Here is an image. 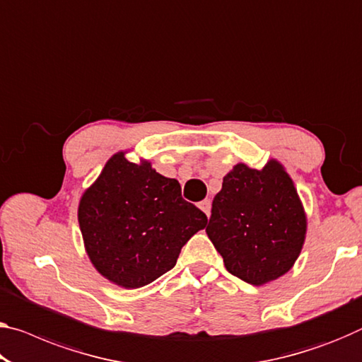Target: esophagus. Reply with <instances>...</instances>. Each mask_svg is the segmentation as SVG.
<instances>
[{
    "label": "esophagus",
    "mask_w": 362,
    "mask_h": 362,
    "mask_svg": "<svg viewBox=\"0 0 362 362\" xmlns=\"http://www.w3.org/2000/svg\"><path fill=\"white\" fill-rule=\"evenodd\" d=\"M199 209L202 210L205 215H209V212H210V200L205 199V200H202V202H199Z\"/></svg>",
    "instance_id": "34e87169"
}]
</instances>
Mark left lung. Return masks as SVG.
<instances>
[{
  "label": "left lung",
  "instance_id": "1",
  "mask_svg": "<svg viewBox=\"0 0 362 362\" xmlns=\"http://www.w3.org/2000/svg\"><path fill=\"white\" fill-rule=\"evenodd\" d=\"M226 270L251 285L291 269L305 238V215L291 177L272 160L262 170L238 163L223 177L205 228Z\"/></svg>",
  "mask_w": 362,
  "mask_h": 362
}]
</instances>
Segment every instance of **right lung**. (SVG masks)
Masks as SVG:
<instances>
[{
    "mask_svg": "<svg viewBox=\"0 0 362 362\" xmlns=\"http://www.w3.org/2000/svg\"><path fill=\"white\" fill-rule=\"evenodd\" d=\"M207 215L181 196L176 180L113 155L79 204L88 257L110 281L146 286L173 269L185 244Z\"/></svg>",
    "mask_w": 362,
    "mask_h": 362,
    "instance_id": "add662e5",
    "label": "right lung"
}]
</instances>
